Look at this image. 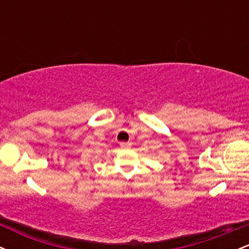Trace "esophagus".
<instances>
[{
    "mask_svg": "<svg viewBox=\"0 0 249 249\" xmlns=\"http://www.w3.org/2000/svg\"><path fill=\"white\" fill-rule=\"evenodd\" d=\"M119 145H121L122 148H128L131 146V142H119Z\"/></svg>",
    "mask_w": 249,
    "mask_h": 249,
    "instance_id": "esophagus-1",
    "label": "esophagus"
}]
</instances>
